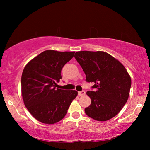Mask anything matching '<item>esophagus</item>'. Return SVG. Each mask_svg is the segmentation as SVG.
Returning <instances> with one entry per match:
<instances>
[{
  "instance_id": "obj_1",
  "label": "esophagus",
  "mask_w": 150,
  "mask_h": 150,
  "mask_svg": "<svg viewBox=\"0 0 150 150\" xmlns=\"http://www.w3.org/2000/svg\"><path fill=\"white\" fill-rule=\"evenodd\" d=\"M78 95L79 96H83L85 95V91H79V92H78Z\"/></svg>"
}]
</instances>
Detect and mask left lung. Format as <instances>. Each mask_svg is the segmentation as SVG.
I'll return each mask as SVG.
<instances>
[{"instance_id": "obj_1", "label": "left lung", "mask_w": 150, "mask_h": 150, "mask_svg": "<svg viewBox=\"0 0 150 150\" xmlns=\"http://www.w3.org/2000/svg\"><path fill=\"white\" fill-rule=\"evenodd\" d=\"M75 58L86 75V81L94 83L95 91H87L91 103L85 108L88 116L106 121L120 112L128 100L131 78L124 66L105 52L81 51Z\"/></svg>"}]
</instances>
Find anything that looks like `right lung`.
I'll return each instance as SVG.
<instances>
[{"mask_svg": "<svg viewBox=\"0 0 150 150\" xmlns=\"http://www.w3.org/2000/svg\"><path fill=\"white\" fill-rule=\"evenodd\" d=\"M75 52L46 50L27 63L21 78L22 95L30 113L40 122L52 124L65 117L77 91L56 88L63 66Z\"/></svg>", "mask_w": 150, "mask_h": 150, "instance_id": "right-lung-1", "label": "right lung"}]
</instances>
